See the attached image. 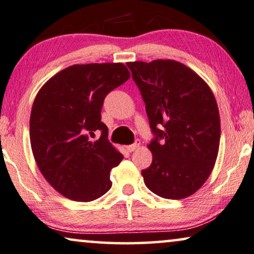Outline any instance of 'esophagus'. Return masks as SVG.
Masks as SVG:
<instances>
[{
	"label": "esophagus",
	"instance_id": "1",
	"mask_svg": "<svg viewBox=\"0 0 254 254\" xmlns=\"http://www.w3.org/2000/svg\"><path fill=\"white\" fill-rule=\"evenodd\" d=\"M139 145H141V142H139L138 139H137V141H136V142L134 143V144L128 145V146H127V150H128V151H129V152H133V151H135V150H137V149L139 148Z\"/></svg>",
	"mask_w": 254,
	"mask_h": 254
}]
</instances>
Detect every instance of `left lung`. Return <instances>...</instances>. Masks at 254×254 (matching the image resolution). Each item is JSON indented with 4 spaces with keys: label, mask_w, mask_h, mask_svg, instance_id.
I'll use <instances>...</instances> for the list:
<instances>
[{
    "label": "left lung",
    "mask_w": 254,
    "mask_h": 254,
    "mask_svg": "<svg viewBox=\"0 0 254 254\" xmlns=\"http://www.w3.org/2000/svg\"><path fill=\"white\" fill-rule=\"evenodd\" d=\"M154 134L150 167L142 171L153 193L183 199L206 182L220 145V116L208 84L173 60L127 63ZM162 142H160V139Z\"/></svg>",
    "instance_id": "1"
}]
</instances>
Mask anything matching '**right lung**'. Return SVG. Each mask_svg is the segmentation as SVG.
<instances>
[{
    "mask_svg": "<svg viewBox=\"0 0 254 254\" xmlns=\"http://www.w3.org/2000/svg\"><path fill=\"white\" fill-rule=\"evenodd\" d=\"M123 63L68 66L43 84L29 119L33 156L45 179L64 197L91 201L111 188L110 172L124 159L101 121L110 91L129 79ZM101 137L93 141L94 133Z\"/></svg>",
    "mask_w": 254,
    "mask_h": 254,
    "instance_id": "right-lung-1",
    "label": "right lung"
}]
</instances>
